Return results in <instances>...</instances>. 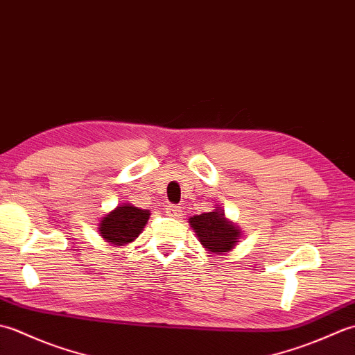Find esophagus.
I'll list each match as a JSON object with an SVG mask.
<instances>
[{"mask_svg":"<svg viewBox=\"0 0 355 355\" xmlns=\"http://www.w3.org/2000/svg\"><path fill=\"white\" fill-rule=\"evenodd\" d=\"M166 214H168V216H171V218H180L182 216V207L169 205L168 207H166Z\"/></svg>","mask_w":355,"mask_h":355,"instance_id":"1","label":"esophagus"}]
</instances>
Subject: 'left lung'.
I'll return each instance as SVG.
<instances>
[{
    "mask_svg": "<svg viewBox=\"0 0 355 355\" xmlns=\"http://www.w3.org/2000/svg\"><path fill=\"white\" fill-rule=\"evenodd\" d=\"M189 225L201 245L210 254H225L232 252L243 235L239 225L227 220L221 207H215L212 212L191 216Z\"/></svg>",
    "mask_w": 355,
    "mask_h": 355,
    "instance_id": "obj_1",
    "label": "left lung"
}]
</instances>
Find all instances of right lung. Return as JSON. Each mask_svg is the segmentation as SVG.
Here are the masks:
<instances>
[{"mask_svg": "<svg viewBox=\"0 0 355 355\" xmlns=\"http://www.w3.org/2000/svg\"><path fill=\"white\" fill-rule=\"evenodd\" d=\"M149 210L122 202L99 223V233L105 243L112 247H123L139 238L149 220Z\"/></svg>", "mask_w": 355, "mask_h": 355, "instance_id": "obj_1", "label": "right lung"}]
</instances>
